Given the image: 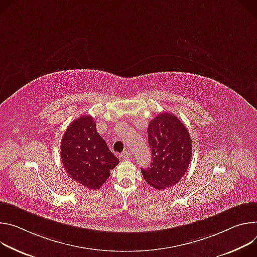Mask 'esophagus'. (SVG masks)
<instances>
[{"label": "esophagus", "mask_w": 257, "mask_h": 257, "mask_svg": "<svg viewBox=\"0 0 257 257\" xmlns=\"http://www.w3.org/2000/svg\"><path fill=\"white\" fill-rule=\"evenodd\" d=\"M130 156H131V152H130L128 150H125V151H123V152L120 154V158H121V159H128Z\"/></svg>", "instance_id": "esophagus-1"}]
</instances>
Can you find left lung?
<instances>
[{
    "label": "left lung",
    "instance_id": "1",
    "mask_svg": "<svg viewBox=\"0 0 257 257\" xmlns=\"http://www.w3.org/2000/svg\"><path fill=\"white\" fill-rule=\"evenodd\" d=\"M152 162L141 168L145 181L157 190L173 187L186 174L192 158V140L178 116L163 112L149 122Z\"/></svg>",
    "mask_w": 257,
    "mask_h": 257
}]
</instances>
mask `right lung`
<instances>
[{"label": "right lung", "mask_w": 257, "mask_h": 257, "mask_svg": "<svg viewBox=\"0 0 257 257\" xmlns=\"http://www.w3.org/2000/svg\"><path fill=\"white\" fill-rule=\"evenodd\" d=\"M61 159L69 177L83 187L98 190L119 160L109 150L91 115L75 119L61 141Z\"/></svg>", "instance_id": "obj_1"}]
</instances>
